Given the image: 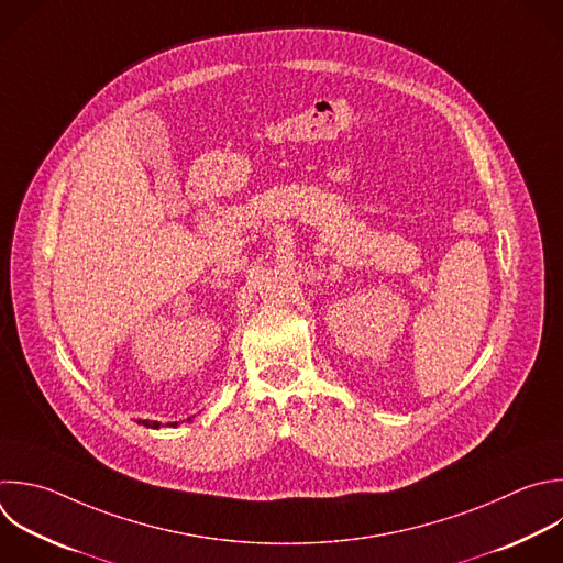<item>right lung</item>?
<instances>
[{
  "instance_id": "right-lung-1",
  "label": "right lung",
  "mask_w": 563,
  "mask_h": 563,
  "mask_svg": "<svg viewBox=\"0 0 563 563\" xmlns=\"http://www.w3.org/2000/svg\"><path fill=\"white\" fill-rule=\"evenodd\" d=\"M195 418V416H192ZM192 418H187V422H190ZM139 424L147 427V429H161V422H152V420H139ZM178 422H167V427H176Z\"/></svg>"
}]
</instances>
